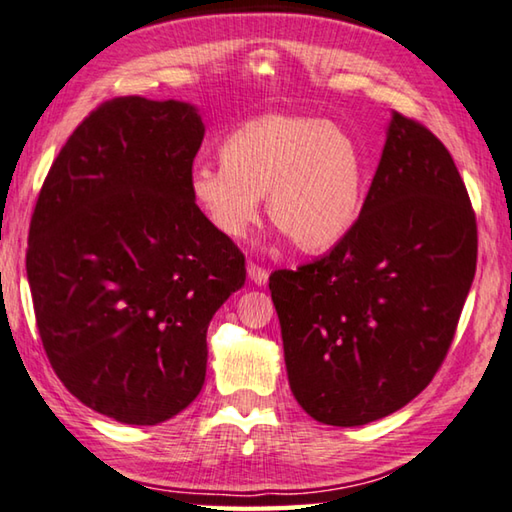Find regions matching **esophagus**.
<instances>
[{"mask_svg": "<svg viewBox=\"0 0 512 512\" xmlns=\"http://www.w3.org/2000/svg\"><path fill=\"white\" fill-rule=\"evenodd\" d=\"M248 278H250V282H253V285L264 287L266 280H269V271L262 269V266H257V264L250 262L248 264Z\"/></svg>", "mask_w": 512, "mask_h": 512, "instance_id": "1", "label": "esophagus"}]
</instances>
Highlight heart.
I'll use <instances>...</instances> for the list:
<instances>
[{
	"label": "heart",
	"instance_id": "1",
	"mask_svg": "<svg viewBox=\"0 0 512 512\" xmlns=\"http://www.w3.org/2000/svg\"><path fill=\"white\" fill-rule=\"evenodd\" d=\"M223 164L202 161L189 193L205 221L227 239L257 223L262 196L271 221L303 253H326L358 223L367 168L358 141L305 113H269L227 136Z\"/></svg>",
	"mask_w": 512,
	"mask_h": 512
}]
</instances>
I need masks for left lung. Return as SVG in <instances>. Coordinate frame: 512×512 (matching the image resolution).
<instances>
[{"label": "left lung", "mask_w": 512, "mask_h": 512, "mask_svg": "<svg viewBox=\"0 0 512 512\" xmlns=\"http://www.w3.org/2000/svg\"><path fill=\"white\" fill-rule=\"evenodd\" d=\"M476 216L449 150L392 113L353 230L269 278L289 387L328 426L401 410L446 358L476 273Z\"/></svg>", "instance_id": "left-lung-1"}]
</instances>
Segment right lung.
<instances>
[{
    "label": "right lung",
    "mask_w": 512,
    "mask_h": 512,
    "mask_svg": "<svg viewBox=\"0 0 512 512\" xmlns=\"http://www.w3.org/2000/svg\"><path fill=\"white\" fill-rule=\"evenodd\" d=\"M205 125L189 102L116 97L47 173L27 278L56 376L88 408L154 426L205 383L207 328L246 259L189 193Z\"/></svg>",
    "instance_id": "right-lung-1"
}]
</instances>
